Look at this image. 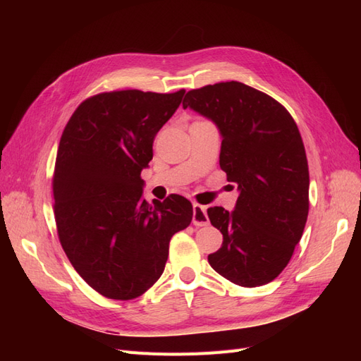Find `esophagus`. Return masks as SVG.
Masks as SVG:
<instances>
[{"mask_svg": "<svg viewBox=\"0 0 361 361\" xmlns=\"http://www.w3.org/2000/svg\"><path fill=\"white\" fill-rule=\"evenodd\" d=\"M192 223L194 226H207L209 224V218H207V212H206V207L199 204V203H194L192 204Z\"/></svg>", "mask_w": 361, "mask_h": 361, "instance_id": "34e87169", "label": "esophagus"}]
</instances>
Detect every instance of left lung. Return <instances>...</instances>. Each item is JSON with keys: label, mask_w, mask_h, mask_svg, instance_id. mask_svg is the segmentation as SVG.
<instances>
[{"label": "left lung", "mask_w": 361, "mask_h": 361, "mask_svg": "<svg viewBox=\"0 0 361 361\" xmlns=\"http://www.w3.org/2000/svg\"><path fill=\"white\" fill-rule=\"evenodd\" d=\"M182 105L216 125L220 167L239 191L235 211L207 209L223 233L209 265L235 285H267L289 264L309 215V166L298 126L276 99L238 81L191 90Z\"/></svg>", "instance_id": "obj_1"}]
</instances>
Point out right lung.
Returning a JSON list of instances; mask_svg holds the SVG:
<instances>
[{
  "label": "right lung",
  "mask_w": 361,
  "mask_h": 361,
  "mask_svg": "<svg viewBox=\"0 0 361 361\" xmlns=\"http://www.w3.org/2000/svg\"><path fill=\"white\" fill-rule=\"evenodd\" d=\"M183 94H96L63 130L52 179L59 238L75 271L106 298L133 300L154 286L171 236L192 220V204L182 195L149 204L140 178Z\"/></svg>",
  "instance_id": "right-lung-1"
}]
</instances>
